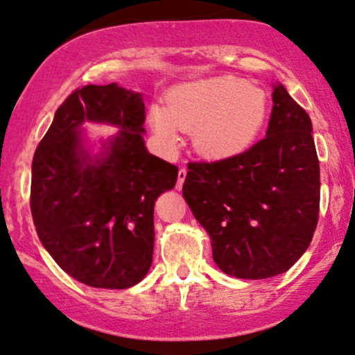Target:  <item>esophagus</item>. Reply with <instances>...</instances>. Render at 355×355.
<instances>
[{"label": "esophagus", "mask_w": 355, "mask_h": 355, "mask_svg": "<svg viewBox=\"0 0 355 355\" xmlns=\"http://www.w3.org/2000/svg\"><path fill=\"white\" fill-rule=\"evenodd\" d=\"M186 176H187V169H186V168H181V169H179V173H178V182H176V187H178V189H181L182 184H184V179H186Z\"/></svg>", "instance_id": "esophagus-1"}]
</instances>
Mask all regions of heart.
Masks as SVG:
<instances>
[{"instance_id":"b5f03b06","label":"heart","mask_w":355,"mask_h":355,"mask_svg":"<svg viewBox=\"0 0 355 355\" xmlns=\"http://www.w3.org/2000/svg\"><path fill=\"white\" fill-rule=\"evenodd\" d=\"M266 95L237 77H214L179 85L166 108H151L150 125L164 143L178 141L176 130L194 131V146L204 156L225 159L252 146L266 120Z\"/></svg>"}]
</instances>
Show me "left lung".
<instances>
[{
    "instance_id": "left-lung-1",
    "label": "left lung",
    "mask_w": 355,
    "mask_h": 355,
    "mask_svg": "<svg viewBox=\"0 0 355 355\" xmlns=\"http://www.w3.org/2000/svg\"><path fill=\"white\" fill-rule=\"evenodd\" d=\"M311 118L283 85L266 137L237 156L191 161L182 196L212 242L218 268L261 279L290 270L319 218V161Z\"/></svg>"
}]
</instances>
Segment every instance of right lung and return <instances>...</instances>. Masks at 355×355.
<instances>
[{
  "mask_svg": "<svg viewBox=\"0 0 355 355\" xmlns=\"http://www.w3.org/2000/svg\"><path fill=\"white\" fill-rule=\"evenodd\" d=\"M141 95L116 84L85 85L57 108L33 159L31 214L44 248L65 273L94 288L141 282L155 248V202L178 166L144 148ZM84 121L121 128L103 157L80 144Z\"/></svg>",
  "mask_w": 355,
  "mask_h": 355,
  "instance_id": "obj_1",
  "label": "right lung"
}]
</instances>
